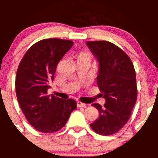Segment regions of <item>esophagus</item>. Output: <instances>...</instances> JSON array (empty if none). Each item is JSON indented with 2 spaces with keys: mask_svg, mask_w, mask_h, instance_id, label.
<instances>
[{
  "mask_svg": "<svg viewBox=\"0 0 158 158\" xmlns=\"http://www.w3.org/2000/svg\"><path fill=\"white\" fill-rule=\"evenodd\" d=\"M76 104H77V107L78 108H85V107H86V106L87 105L86 104H85V103H82V102H80V101H78L77 102H76Z\"/></svg>",
  "mask_w": 158,
  "mask_h": 158,
  "instance_id": "obj_1",
  "label": "esophagus"
}]
</instances>
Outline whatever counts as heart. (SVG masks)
I'll use <instances>...</instances> for the list:
<instances>
[{"label":"heart","instance_id":"heart-1","mask_svg":"<svg viewBox=\"0 0 158 158\" xmlns=\"http://www.w3.org/2000/svg\"><path fill=\"white\" fill-rule=\"evenodd\" d=\"M78 59L79 60H85L90 61L91 59H92V56L87 51H82V52H79V55H78Z\"/></svg>","mask_w":158,"mask_h":158}]
</instances>
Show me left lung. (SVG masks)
I'll use <instances>...</instances> for the list:
<instances>
[{"mask_svg":"<svg viewBox=\"0 0 158 158\" xmlns=\"http://www.w3.org/2000/svg\"><path fill=\"white\" fill-rule=\"evenodd\" d=\"M86 44L99 62L97 85L106 98L103 107L98 103L92 105L99 116L90 127L98 135H111L128 122L136 103L135 70L130 57L112 43L88 41Z\"/></svg>","mask_w":158,"mask_h":158,"instance_id":"left-lung-1","label":"left lung"}]
</instances>
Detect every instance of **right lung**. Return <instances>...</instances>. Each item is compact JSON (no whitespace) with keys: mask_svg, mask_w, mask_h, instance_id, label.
Masks as SVG:
<instances>
[{"mask_svg":"<svg viewBox=\"0 0 158 158\" xmlns=\"http://www.w3.org/2000/svg\"><path fill=\"white\" fill-rule=\"evenodd\" d=\"M73 45L69 40H42L30 47L19 64L15 80L19 105L28 122L43 133L63 128L76 109L74 99L47 95L57 64Z\"/></svg>","mask_w":158,"mask_h":158,"instance_id":"1","label":"right lung"}]
</instances>
